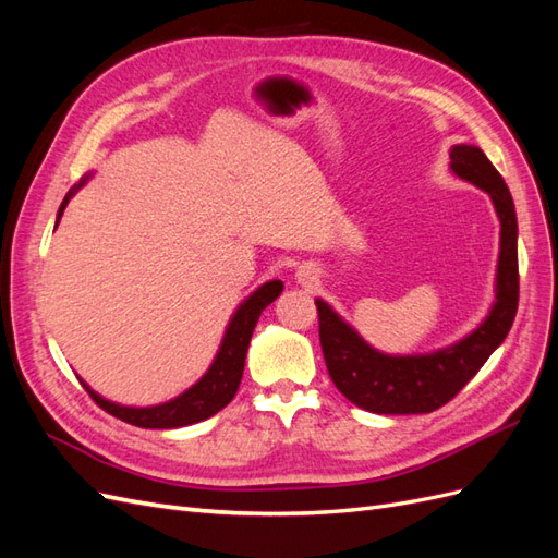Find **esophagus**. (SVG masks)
I'll return each instance as SVG.
<instances>
[{"label": "esophagus", "instance_id": "obj_1", "mask_svg": "<svg viewBox=\"0 0 558 558\" xmlns=\"http://www.w3.org/2000/svg\"><path fill=\"white\" fill-rule=\"evenodd\" d=\"M298 281H300V283H314V281H316L314 269H312L310 265H302V267L298 269Z\"/></svg>", "mask_w": 558, "mask_h": 558}]
</instances>
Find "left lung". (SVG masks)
<instances>
[{
    "instance_id": "1",
    "label": "left lung",
    "mask_w": 558,
    "mask_h": 558,
    "mask_svg": "<svg viewBox=\"0 0 558 558\" xmlns=\"http://www.w3.org/2000/svg\"><path fill=\"white\" fill-rule=\"evenodd\" d=\"M451 170L480 185L494 199L500 218V256L496 305L484 324L465 340L426 356H386L365 344L324 300H316L318 340L328 375L340 393L375 414H428L447 404L480 373L496 347L508 337L519 305L517 214L514 202L496 167L477 146L451 148Z\"/></svg>"
}]
</instances>
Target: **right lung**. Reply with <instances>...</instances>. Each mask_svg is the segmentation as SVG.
<instances>
[{"mask_svg":"<svg viewBox=\"0 0 558 558\" xmlns=\"http://www.w3.org/2000/svg\"><path fill=\"white\" fill-rule=\"evenodd\" d=\"M78 185H83V181ZM70 197H72V193L62 199L60 211H58V221H60V216L66 207V202H70ZM281 291H283V283L275 279V281L263 283L256 293L246 298L244 305L234 312V316L230 320V326L223 337V344H221V349H218V356H216L214 365L209 367V373L202 377L193 388H189V391L181 393L179 398H174L170 402L156 404V408H142V410L121 408V404H113L105 398H99L95 391H90L86 384H83V388H86L90 398L105 412L125 421V424L140 426V428H181V426L197 424V421H202V418H209L211 414L221 412L226 404L234 398V393H238L253 328H256L263 310L269 305V302H275Z\"/></svg>","mask_w":558,"mask_h":558,"instance_id":"1","label":"right lung"}]
</instances>
